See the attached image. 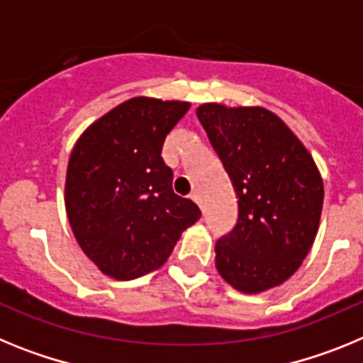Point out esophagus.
Listing matches in <instances>:
<instances>
[{
    "label": "esophagus",
    "mask_w": 363,
    "mask_h": 363,
    "mask_svg": "<svg viewBox=\"0 0 363 363\" xmlns=\"http://www.w3.org/2000/svg\"><path fill=\"white\" fill-rule=\"evenodd\" d=\"M191 200L194 201V203H196L198 207H201V198H200V194H198V192H194V194H191Z\"/></svg>",
    "instance_id": "34e87169"
}]
</instances>
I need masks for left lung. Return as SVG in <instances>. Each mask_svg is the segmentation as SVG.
<instances>
[{"label": "left lung", "instance_id": "1", "mask_svg": "<svg viewBox=\"0 0 363 363\" xmlns=\"http://www.w3.org/2000/svg\"><path fill=\"white\" fill-rule=\"evenodd\" d=\"M196 116L238 198V223L214 247L216 269L240 293H265L309 255L322 216V174L269 108L203 104Z\"/></svg>", "mask_w": 363, "mask_h": 363}]
</instances>
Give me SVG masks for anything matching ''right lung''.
I'll return each mask as SVG.
<instances>
[{
    "label": "right lung",
    "instance_id": "obj_1",
    "mask_svg": "<svg viewBox=\"0 0 363 363\" xmlns=\"http://www.w3.org/2000/svg\"><path fill=\"white\" fill-rule=\"evenodd\" d=\"M191 104L136 96L91 123L67 165L65 209L74 238L105 277L134 280L162 267L201 216L172 191L162 158L167 134Z\"/></svg>",
    "mask_w": 363,
    "mask_h": 363
}]
</instances>
